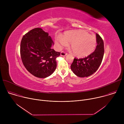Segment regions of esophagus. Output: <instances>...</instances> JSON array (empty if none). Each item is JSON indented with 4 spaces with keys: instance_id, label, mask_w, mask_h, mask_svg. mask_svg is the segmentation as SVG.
Here are the masks:
<instances>
[{
    "instance_id": "34e87169",
    "label": "esophagus",
    "mask_w": 124,
    "mask_h": 124,
    "mask_svg": "<svg viewBox=\"0 0 124 124\" xmlns=\"http://www.w3.org/2000/svg\"><path fill=\"white\" fill-rule=\"evenodd\" d=\"M67 54V53L65 52L64 51H62L61 52V55L62 56H66Z\"/></svg>"
}]
</instances>
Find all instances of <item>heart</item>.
<instances>
[{
    "label": "heart",
    "instance_id": "1",
    "mask_svg": "<svg viewBox=\"0 0 124 124\" xmlns=\"http://www.w3.org/2000/svg\"><path fill=\"white\" fill-rule=\"evenodd\" d=\"M67 43H70V46L73 54L78 57L89 55L94 51L97 45L96 38L82 30L66 32L59 40V45L66 46Z\"/></svg>",
    "mask_w": 124,
    "mask_h": 124
}]
</instances>
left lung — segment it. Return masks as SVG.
Listing matches in <instances>:
<instances>
[{
  "label": "left lung",
  "mask_w": 124,
  "mask_h": 124,
  "mask_svg": "<svg viewBox=\"0 0 124 124\" xmlns=\"http://www.w3.org/2000/svg\"><path fill=\"white\" fill-rule=\"evenodd\" d=\"M97 45L94 52L83 58H74L70 65L73 73L80 78L87 77L93 74L101 65L104 55L103 41L96 33Z\"/></svg>",
  "instance_id": "left-lung-1"
}]
</instances>
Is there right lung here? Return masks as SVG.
Instances as JSON below:
<instances>
[{"label":"right lung","mask_w":124,"mask_h":124,"mask_svg":"<svg viewBox=\"0 0 124 124\" xmlns=\"http://www.w3.org/2000/svg\"><path fill=\"white\" fill-rule=\"evenodd\" d=\"M53 43L48 33L41 28H34L23 35L21 57L25 68L34 76L45 78L56 69V58L60 52L51 48Z\"/></svg>","instance_id":"obj_1"}]
</instances>
